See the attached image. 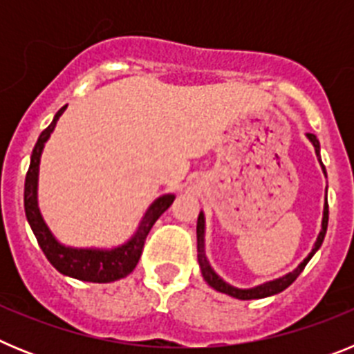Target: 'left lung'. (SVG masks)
Instances as JSON below:
<instances>
[{
	"label": "left lung",
	"instance_id": "left-lung-1",
	"mask_svg": "<svg viewBox=\"0 0 354 354\" xmlns=\"http://www.w3.org/2000/svg\"><path fill=\"white\" fill-rule=\"evenodd\" d=\"M306 138L308 142L314 145L315 150V156H317V161L323 168V174L326 175V168H324L323 161H321V145H319V140L315 138L314 134L306 133ZM328 189V187H326ZM326 228H328V200L324 198V209H323V221H321V232H319L317 239H315L314 246H312L310 253L303 259V262H299L298 268H294L290 273L283 274L280 278H274V280H270V282H264L261 286H255V287H250V289H239V287H234L230 286L228 282H225L223 278L220 274L216 273L212 270V266L209 264L207 261V255H205V214L200 211L198 214V220H196V252H198V266H200V271H202V277H204L205 282L212 287L214 290L218 292H223L227 296H232L236 299H261V298H268V296H273V294L282 292L286 290L290 283L299 277L303 270H305V266L308 264L312 257H314V253L321 248L323 245L324 236H326Z\"/></svg>",
	"mask_w": 354,
	"mask_h": 354
}]
</instances>
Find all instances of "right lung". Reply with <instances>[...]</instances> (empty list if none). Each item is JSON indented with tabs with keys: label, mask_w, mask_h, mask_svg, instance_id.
<instances>
[{
	"label": "right lung",
	"mask_w": 354,
	"mask_h": 354,
	"mask_svg": "<svg viewBox=\"0 0 354 354\" xmlns=\"http://www.w3.org/2000/svg\"><path fill=\"white\" fill-rule=\"evenodd\" d=\"M65 109L67 106L58 109V113L55 115L48 129L42 131L33 147V152H31L30 168H28L26 180H24V211H26L28 223L35 234L44 255L62 274L83 280V282H115V280H120L133 273L140 261V255H142L147 234L150 232V228L158 221L159 216L170 207L175 195L168 193V195H161L159 198H156L143 214L136 232L124 245L113 246V248H76V246H67L60 243L51 232L48 223L44 221L42 212L39 209V168L44 145L55 131L56 122Z\"/></svg>",
	"instance_id": "add662e5"
}]
</instances>
